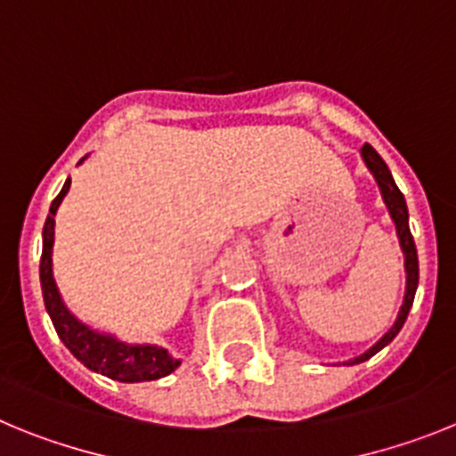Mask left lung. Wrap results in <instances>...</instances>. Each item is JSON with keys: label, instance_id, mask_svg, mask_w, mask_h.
<instances>
[{"label": "left lung", "instance_id": "8db88e82", "mask_svg": "<svg viewBox=\"0 0 456 456\" xmlns=\"http://www.w3.org/2000/svg\"><path fill=\"white\" fill-rule=\"evenodd\" d=\"M360 153H362V160H365V165L370 167V172L374 174L376 183H379V188H381L383 201H386L387 211H390V217H393L395 227H397L399 245H402V252H403V266H406V294H403V305H402V310H399L395 326L390 328V330H387L386 335H383V338L370 348V351H365V354L358 355V358L348 360V365H358V362H365V360H370L371 355L379 354L383 346H387V344L397 338V332L402 330L403 322H406V316H409L411 305H413L415 289H418V277H419L418 250H415L413 236H411L409 208H406V200H403L402 190H399L397 183H395L393 174H390L387 165L383 162V158L379 156V153H376L370 144L362 146V149H360Z\"/></svg>", "mask_w": 456, "mask_h": 456}]
</instances>
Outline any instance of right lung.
<instances>
[{
    "label": "right lung",
    "instance_id": "right-lung-1",
    "mask_svg": "<svg viewBox=\"0 0 456 456\" xmlns=\"http://www.w3.org/2000/svg\"><path fill=\"white\" fill-rule=\"evenodd\" d=\"M85 160V158H82ZM80 160V162H82ZM70 188V179H66L61 192L54 197L50 206V216L43 227V255H41V289L45 310L53 319V326L57 330L59 339L66 344L70 354L80 360L82 365L91 371L114 379L121 383H142L156 381L162 376L172 374L181 365V360L172 358L167 348L153 346V344H126L118 342L114 335L98 332L94 328L77 322L63 305L59 294L57 282L53 275V245H54V216Z\"/></svg>",
    "mask_w": 456,
    "mask_h": 456
}]
</instances>
